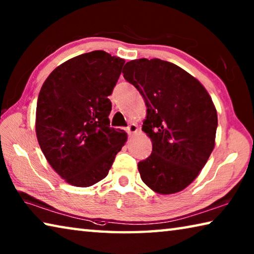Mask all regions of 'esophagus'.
Instances as JSON below:
<instances>
[{
  "instance_id": "1",
  "label": "esophagus",
  "mask_w": 254,
  "mask_h": 254,
  "mask_svg": "<svg viewBox=\"0 0 254 254\" xmlns=\"http://www.w3.org/2000/svg\"><path fill=\"white\" fill-rule=\"evenodd\" d=\"M139 131V128H137V126L136 124H130V126H128L127 127V134L130 135V136H132L133 134H135V133Z\"/></svg>"
}]
</instances>
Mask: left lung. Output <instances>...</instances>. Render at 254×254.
Instances as JSON below:
<instances>
[{"instance_id":"obj_1","label":"left lung","mask_w":254,"mask_h":254,"mask_svg":"<svg viewBox=\"0 0 254 254\" xmlns=\"http://www.w3.org/2000/svg\"><path fill=\"white\" fill-rule=\"evenodd\" d=\"M122 72L147 105L142 131L152 152L137 163L141 179L158 194L183 190L214 149L217 113L212 98L195 77L165 60H131Z\"/></svg>"}]
</instances>
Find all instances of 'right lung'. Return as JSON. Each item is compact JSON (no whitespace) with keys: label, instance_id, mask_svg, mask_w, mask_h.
<instances>
[{"label":"right lung","instance_id":"obj_1","mask_svg":"<svg viewBox=\"0 0 254 254\" xmlns=\"http://www.w3.org/2000/svg\"><path fill=\"white\" fill-rule=\"evenodd\" d=\"M124 59L103 50L67 60L48 76L37 102V139L65 182L89 187L104 179L127 133L110 127L112 103Z\"/></svg>","mask_w":254,"mask_h":254}]
</instances>
